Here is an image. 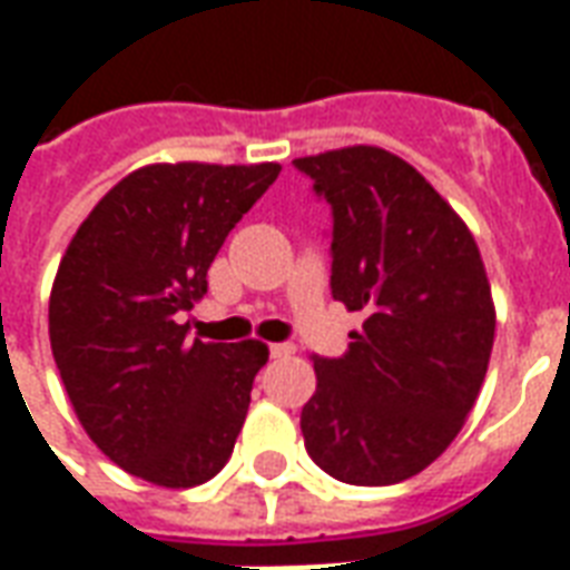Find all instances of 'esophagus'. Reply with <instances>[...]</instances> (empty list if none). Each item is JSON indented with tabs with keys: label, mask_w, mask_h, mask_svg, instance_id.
Listing matches in <instances>:
<instances>
[{
	"label": "esophagus",
	"mask_w": 570,
	"mask_h": 570,
	"mask_svg": "<svg viewBox=\"0 0 570 570\" xmlns=\"http://www.w3.org/2000/svg\"><path fill=\"white\" fill-rule=\"evenodd\" d=\"M268 354H272L274 360H284L289 357V354H296V347L289 345V342H274V345H268Z\"/></svg>",
	"instance_id": "34e87169"
}]
</instances>
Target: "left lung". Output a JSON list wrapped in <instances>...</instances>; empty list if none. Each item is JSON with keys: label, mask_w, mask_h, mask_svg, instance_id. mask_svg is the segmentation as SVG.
Masks as SVG:
<instances>
[{"label": "left lung", "mask_w": 570, "mask_h": 570, "mask_svg": "<svg viewBox=\"0 0 570 570\" xmlns=\"http://www.w3.org/2000/svg\"><path fill=\"white\" fill-rule=\"evenodd\" d=\"M293 164L333 210V298L366 314L342 357H311L305 449L338 482L394 485L433 464L476 403L494 345L485 265L461 216L391 151Z\"/></svg>", "instance_id": "8db88e82"}]
</instances>
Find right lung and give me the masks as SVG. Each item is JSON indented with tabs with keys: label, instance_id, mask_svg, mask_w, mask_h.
Here are the masks:
<instances>
[{
	"label": "right lung",
	"instance_id": "1",
	"mask_svg": "<svg viewBox=\"0 0 570 570\" xmlns=\"http://www.w3.org/2000/svg\"><path fill=\"white\" fill-rule=\"evenodd\" d=\"M281 164H149L88 213L57 268L48 335L69 403L134 476L191 489L232 458L262 342L188 338L179 314Z\"/></svg>",
	"mask_w": 570,
	"mask_h": 570
}]
</instances>
